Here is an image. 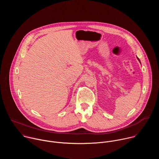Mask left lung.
<instances>
[{"label":"left lung","mask_w":159,"mask_h":159,"mask_svg":"<svg viewBox=\"0 0 159 159\" xmlns=\"http://www.w3.org/2000/svg\"><path fill=\"white\" fill-rule=\"evenodd\" d=\"M137 59H138V60H139V61H140V60H139V58H138V57H137Z\"/></svg>","instance_id":"obj_1"}]
</instances>
